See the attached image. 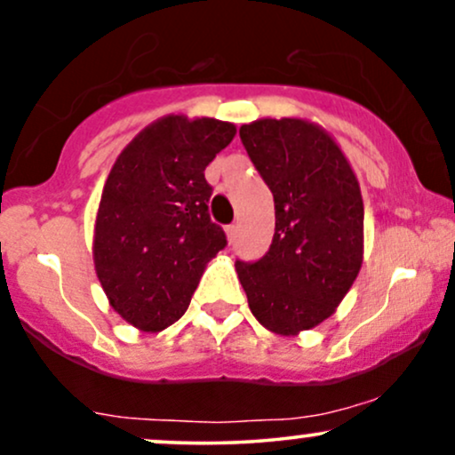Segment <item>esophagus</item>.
Masks as SVG:
<instances>
[{
	"label": "esophagus",
	"instance_id": "esophagus-1",
	"mask_svg": "<svg viewBox=\"0 0 455 455\" xmlns=\"http://www.w3.org/2000/svg\"><path fill=\"white\" fill-rule=\"evenodd\" d=\"M235 235H237V224H228V227H227V237L228 239H235Z\"/></svg>",
	"mask_w": 455,
	"mask_h": 455
}]
</instances>
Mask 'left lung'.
Here are the masks:
<instances>
[{"mask_svg": "<svg viewBox=\"0 0 455 455\" xmlns=\"http://www.w3.org/2000/svg\"><path fill=\"white\" fill-rule=\"evenodd\" d=\"M239 137L274 195L275 233L263 259L235 269L260 325L297 336L336 312L362 269V190L336 139L310 119H257Z\"/></svg>", "mask_w": 455, "mask_h": 455, "instance_id": "8db88e82", "label": "left lung"}]
</instances>
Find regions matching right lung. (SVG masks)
<instances>
[{
    "mask_svg": "<svg viewBox=\"0 0 455 455\" xmlns=\"http://www.w3.org/2000/svg\"><path fill=\"white\" fill-rule=\"evenodd\" d=\"M235 124L164 115L115 160L93 224V267L108 304L140 331H162L190 306L227 237L207 213L205 166Z\"/></svg>",
    "mask_w": 455,
    "mask_h": 455,
    "instance_id": "right-lung-1",
    "label": "right lung"
}]
</instances>
